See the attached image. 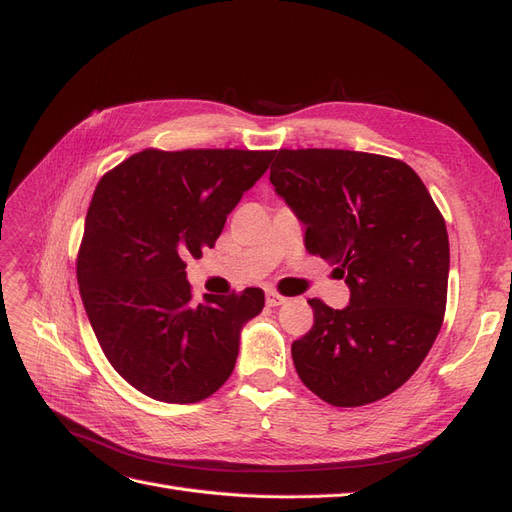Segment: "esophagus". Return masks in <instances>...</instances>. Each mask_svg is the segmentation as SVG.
I'll use <instances>...</instances> for the list:
<instances>
[{
    "instance_id": "1",
    "label": "esophagus",
    "mask_w": 512,
    "mask_h": 512,
    "mask_svg": "<svg viewBox=\"0 0 512 512\" xmlns=\"http://www.w3.org/2000/svg\"><path fill=\"white\" fill-rule=\"evenodd\" d=\"M286 299L282 297L280 292H275V290H267V305L269 307H277V305H282Z\"/></svg>"
}]
</instances>
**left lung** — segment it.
I'll list each match as a JSON object with an SVG mask.
<instances>
[{
  "instance_id": "left-lung-1",
  "label": "left lung",
  "mask_w": 512,
  "mask_h": 512,
  "mask_svg": "<svg viewBox=\"0 0 512 512\" xmlns=\"http://www.w3.org/2000/svg\"><path fill=\"white\" fill-rule=\"evenodd\" d=\"M271 183L305 224V250L337 265L350 303L309 299L314 327L292 342L309 391L356 408L397 391L440 333L448 232L425 183L401 160L348 149H280Z\"/></svg>"
}]
</instances>
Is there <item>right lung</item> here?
I'll use <instances>...</instances> for the list:
<instances>
[{
	"instance_id": "right-lung-1",
	"label": "right lung",
	"mask_w": 512,
	"mask_h": 512,
	"mask_svg": "<svg viewBox=\"0 0 512 512\" xmlns=\"http://www.w3.org/2000/svg\"><path fill=\"white\" fill-rule=\"evenodd\" d=\"M275 151L145 149L100 179L85 218L76 280L117 374L166 404H194L230 378L243 324L265 292L192 299L185 258L213 247Z\"/></svg>"
}]
</instances>
